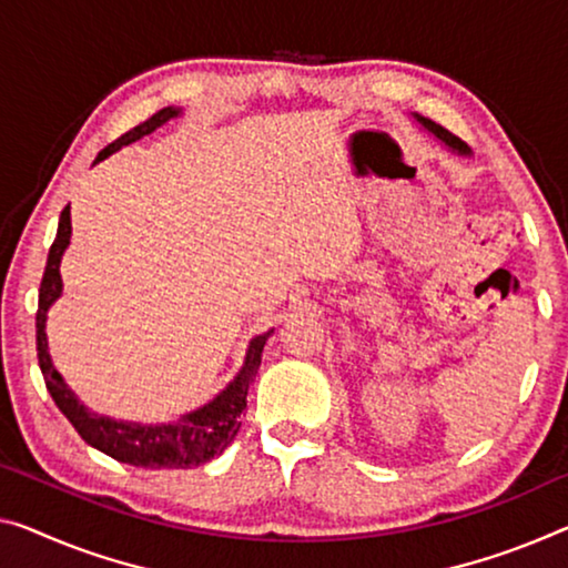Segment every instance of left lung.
Masks as SVG:
<instances>
[{
  "mask_svg": "<svg viewBox=\"0 0 568 568\" xmlns=\"http://www.w3.org/2000/svg\"><path fill=\"white\" fill-rule=\"evenodd\" d=\"M414 119L418 121V124H422V126L426 129V132H432L436 139H439V142L447 144L452 152H459V154H473V152H469V146H467L465 142H462L459 136L452 134L449 129L439 126V124H436V121H432V119H424V116H418V113H414Z\"/></svg>",
  "mask_w": 568,
  "mask_h": 568,
  "instance_id": "obj_1",
  "label": "left lung"
}]
</instances>
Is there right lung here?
Wrapping results in <instances>:
<instances>
[{
    "instance_id": "1",
    "label": "right lung",
    "mask_w": 568,
    "mask_h": 568,
    "mask_svg": "<svg viewBox=\"0 0 568 568\" xmlns=\"http://www.w3.org/2000/svg\"><path fill=\"white\" fill-rule=\"evenodd\" d=\"M180 116V109H162L150 116L144 124L134 126L132 132L121 134L116 142H111L106 150L99 152L95 162L106 160L121 146L136 142L146 134H152L154 129L168 124L170 119ZM68 243H71V205L63 207L58 221V233L52 241L45 274L40 282V300H38V317H34V327H38V361L42 378L50 390L52 400L60 412L65 414L68 422L73 424V429L81 434L85 444H91L93 449L103 452V455L113 457L116 462H126L134 467H170V469H187L197 467L203 462H211L213 457L223 455V449L233 442V436L241 429V414L246 412V396L251 383H254L261 353H264L266 339L272 337L274 329L254 337L248 343L246 357H243V368L239 375L217 394L211 404H205L197 412L182 414L178 422L172 424H139V422H116V418L99 416L85 408L75 394L68 388L63 375L55 371V365L50 361L48 353V335H45V322L48 310L52 302L58 300L63 292V278H60V258H63Z\"/></svg>"
}]
</instances>
